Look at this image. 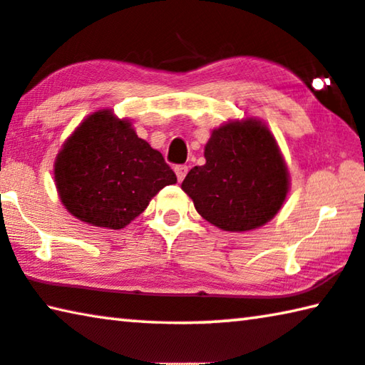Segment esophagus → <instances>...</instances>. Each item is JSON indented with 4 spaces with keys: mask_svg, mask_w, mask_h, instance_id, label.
Segmentation results:
<instances>
[{
    "mask_svg": "<svg viewBox=\"0 0 365 365\" xmlns=\"http://www.w3.org/2000/svg\"><path fill=\"white\" fill-rule=\"evenodd\" d=\"M175 173H176V176H178V181L181 182L182 179L186 178V175H187V166L179 165V166H176V168H175Z\"/></svg>",
    "mask_w": 365,
    "mask_h": 365,
    "instance_id": "1",
    "label": "esophagus"
}]
</instances>
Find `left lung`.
Segmentation results:
<instances>
[{
    "mask_svg": "<svg viewBox=\"0 0 365 365\" xmlns=\"http://www.w3.org/2000/svg\"><path fill=\"white\" fill-rule=\"evenodd\" d=\"M204 156L205 165L194 166L181 189L212 225L223 232H250L282 209L290 176L264 122L246 117L214 128Z\"/></svg>",
    "mask_w": 365,
    "mask_h": 365,
    "instance_id": "1",
    "label": "left lung"
}]
</instances>
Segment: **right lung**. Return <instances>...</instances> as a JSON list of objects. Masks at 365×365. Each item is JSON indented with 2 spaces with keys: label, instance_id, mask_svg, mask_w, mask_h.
I'll list each match as a JSON object with an SVG mask.
<instances>
[{
  "label": "right lung",
  "instance_id": "1",
  "mask_svg": "<svg viewBox=\"0 0 365 365\" xmlns=\"http://www.w3.org/2000/svg\"><path fill=\"white\" fill-rule=\"evenodd\" d=\"M65 209L91 227L120 230L176 175L163 155L112 109L89 114L61 145L53 165Z\"/></svg>",
  "mask_w": 365,
  "mask_h": 365
}]
</instances>
